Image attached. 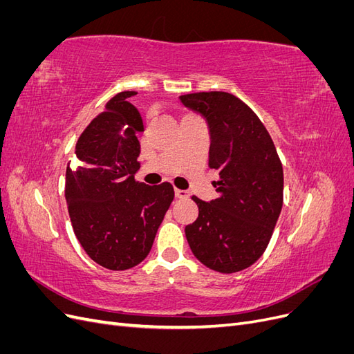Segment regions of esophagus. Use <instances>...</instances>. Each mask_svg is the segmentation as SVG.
<instances>
[{
	"label": "esophagus",
	"instance_id": "obj_1",
	"mask_svg": "<svg viewBox=\"0 0 354 354\" xmlns=\"http://www.w3.org/2000/svg\"><path fill=\"white\" fill-rule=\"evenodd\" d=\"M174 195H176V198H178V199H185V198L189 196V192H187V190H181V189H176V190H174Z\"/></svg>",
	"mask_w": 354,
	"mask_h": 354
}]
</instances>
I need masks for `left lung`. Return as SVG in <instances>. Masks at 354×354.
I'll list each match as a JSON object with an SVG mask.
<instances>
[{
  "mask_svg": "<svg viewBox=\"0 0 354 354\" xmlns=\"http://www.w3.org/2000/svg\"><path fill=\"white\" fill-rule=\"evenodd\" d=\"M209 130L208 165L218 171V198L194 199L198 218L186 226L196 259L220 273L241 272L260 259L283 203V169L266 127L236 95L224 91L180 95Z\"/></svg>",
  "mask_w": 354,
  "mask_h": 354,
  "instance_id": "1",
  "label": "left lung"
}]
</instances>
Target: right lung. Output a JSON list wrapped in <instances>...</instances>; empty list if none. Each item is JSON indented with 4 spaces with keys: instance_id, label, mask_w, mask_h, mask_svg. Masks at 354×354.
Returning <instances> with one entry per match:
<instances>
[{
    "instance_id": "1",
    "label": "right lung",
    "mask_w": 354,
    "mask_h": 354,
    "mask_svg": "<svg viewBox=\"0 0 354 354\" xmlns=\"http://www.w3.org/2000/svg\"><path fill=\"white\" fill-rule=\"evenodd\" d=\"M118 93L85 128L66 168L65 196L75 236L90 259L109 270H127L151 251L174 189L134 180L140 168L142 115Z\"/></svg>"
}]
</instances>
